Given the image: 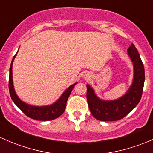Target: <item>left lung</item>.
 <instances>
[{
	"label": "left lung",
	"instance_id": "1",
	"mask_svg": "<svg viewBox=\"0 0 153 153\" xmlns=\"http://www.w3.org/2000/svg\"><path fill=\"white\" fill-rule=\"evenodd\" d=\"M127 52L133 63L134 79L126 95L115 101H101L95 95L92 87L86 85V99L89 110L94 118L99 121H115L124 118L137 106L142 96L145 80L143 62L133 44L129 46Z\"/></svg>",
	"mask_w": 153,
	"mask_h": 153
}]
</instances>
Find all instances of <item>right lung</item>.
I'll return each instance as SVG.
<instances>
[{"label": "right lung", "mask_w": 153, "mask_h": 153, "mask_svg": "<svg viewBox=\"0 0 153 153\" xmlns=\"http://www.w3.org/2000/svg\"><path fill=\"white\" fill-rule=\"evenodd\" d=\"M15 56L12 58L10 68V77H9V89L12 100L15 103V105L18 106L27 116L29 117L32 119L38 120V121H51L61 116L64 113L66 108V104L68 98L72 92V89L76 84H72L63 93L61 98L55 104L50 106H34L28 105L19 99L17 95L15 94L14 89L13 82H12V63H13Z\"/></svg>", "instance_id": "obj_1"}]
</instances>
